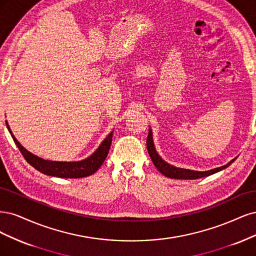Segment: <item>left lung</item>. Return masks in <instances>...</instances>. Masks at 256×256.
Here are the masks:
<instances>
[{"label":"left lung","instance_id":"8db88e82","mask_svg":"<svg viewBox=\"0 0 256 256\" xmlns=\"http://www.w3.org/2000/svg\"><path fill=\"white\" fill-rule=\"evenodd\" d=\"M146 149H148V152H149V155L154 164V166L158 168V170L162 173V174H164L167 178H178V180H196V178H201L204 176H208L210 174H214V173H217L221 170L228 168L230 164L237 158H233L226 164H224V166H221V167L208 170V171H194V170H190V169H184V168H178L176 166H172V164H168L167 162H164L160 158L158 151H156L154 142H153V133H152L151 128H149V134H148Z\"/></svg>","mask_w":256,"mask_h":256}]
</instances>
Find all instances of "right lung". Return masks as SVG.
I'll return each instance as SVG.
<instances>
[{
	"label": "right lung",
	"mask_w": 256,
	"mask_h": 256,
	"mask_svg": "<svg viewBox=\"0 0 256 256\" xmlns=\"http://www.w3.org/2000/svg\"><path fill=\"white\" fill-rule=\"evenodd\" d=\"M6 126L8 130H10L16 146L19 148V150L24 156V158L26 160V162L30 166H32L41 173H44V174L64 178H80L94 174V173L102 166L107 154H108L114 133V130H112L101 142V144L98 146V149L85 160L78 162H56L41 158L39 156L28 151L26 148L18 142L17 138L14 136L10 126L8 124L7 121Z\"/></svg>",
	"instance_id": "right-lung-1"
}]
</instances>
